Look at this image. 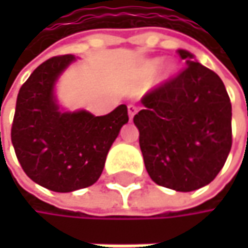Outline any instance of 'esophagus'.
Segmentation results:
<instances>
[{
	"instance_id": "obj_1",
	"label": "esophagus",
	"mask_w": 248,
	"mask_h": 248,
	"mask_svg": "<svg viewBox=\"0 0 248 248\" xmlns=\"http://www.w3.org/2000/svg\"><path fill=\"white\" fill-rule=\"evenodd\" d=\"M136 112H138V108H136L135 105H129V106H127V113H129V119H130V121L133 119V116H135Z\"/></svg>"
}]
</instances>
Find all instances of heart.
<instances>
[{"mask_svg": "<svg viewBox=\"0 0 248 248\" xmlns=\"http://www.w3.org/2000/svg\"><path fill=\"white\" fill-rule=\"evenodd\" d=\"M161 66H162V59H159V57L151 59V60H148V62L143 64V73H145V76L155 75L156 70H158ZM175 72H176V64H175V63H168V64L164 66V77H165V78L171 77Z\"/></svg>", "mask_w": 248, "mask_h": 248, "instance_id": "obj_1", "label": "heart"}]
</instances>
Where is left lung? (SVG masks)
I'll return each mask as SVG.
<instances>
[{"label": "left lung", "mask_w": 248, "mask_h": 248, "mask_svg": "<svg viewBox=\"0 0 248 248\" xmlns=\"http://www.w3.org/2000/svg\"><path fill=\"white\" fill-rule=\"evenodd\" d=\"M186 69L142 97L133 118L151 179L189 192L208 185L231 149V102L217 73L178 50Z\"/></svg>", "instance_id": "1"}]
</instances>
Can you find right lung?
Returning a JSON list of instances; mask_svg holds the SVG:
<instances>
[{
	"label": "right lung",
	"instance_id": "1",
	"mask_svg": "<svg viewBox=\"0 0 248 248\" xmlns=\"http://www.w3.org/2000/svg\"><path fill=\"white\" fill-rule=\"evenodd\" d=\"M73 62V54L53 57L31 73L18 92L11 127L13 146L24 172L54 192L93 185L129 121L126 105L105 116L60 108L56 83Z\"/></svg>",
	"mask_w": 248,
	"mask_h": 248
}]
</instances>
